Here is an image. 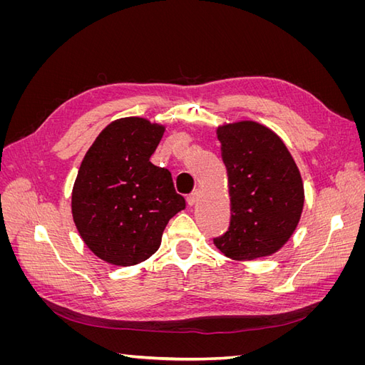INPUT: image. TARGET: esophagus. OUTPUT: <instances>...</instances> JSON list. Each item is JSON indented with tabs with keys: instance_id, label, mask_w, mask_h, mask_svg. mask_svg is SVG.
Returning <instances> with one entry per match:
<instances>
[{
	"instance_id": "esophagus-1",
	"label": "esophagus",
	"mask_w": 365,
	"mask_h": 365,
	"mask_svg": "<svg viewBox=\"0 0 365 365\" xmlns=\"http://www.w3.org/2000/svg\"><path fill=\"white\" fill-rule=\"evenodd\" d=\"M197 197H200V190H195L187 196V202H189V205H195L197 202Z\"/></svg>"
}]
</instances>
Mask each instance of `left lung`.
Instances as JSON below:
<instances>
[{"mask_svg":"<svg viewBox=\"0 0 365 365\" xmlns=\"http://www.w3.org/2000/svg\"><path fill=\"white\" fill-rule=\"evenodd\" d=\"M216 134L228 173L231 219L215 245L233 260L271 256L300 222V170L282 138L257 121L227 123Z\"/></svg>","mask_w":365,"mask_h":365,"instance_id":"1","label":"left lung"}]
</instances>
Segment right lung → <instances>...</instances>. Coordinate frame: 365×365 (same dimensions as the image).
<instances>
[{"label": "right lung", "instance_id": "obj_1", "mask_svg": "<svg viewBox=\"0 0 365 365\" xmlns=\"http://www.w3.org/2000/svg\"><path fill=\"white\" fill-rule=\"evenodd\" d=\"M164 129L141 117L114 120L77 172L71 193L76 228L98 259L117 267L149 259L169 220L185 208L170 172L150 163Z\"/></svg>", "mask_w": 365, "mask_h": 365}]
</instances>
